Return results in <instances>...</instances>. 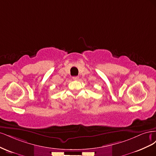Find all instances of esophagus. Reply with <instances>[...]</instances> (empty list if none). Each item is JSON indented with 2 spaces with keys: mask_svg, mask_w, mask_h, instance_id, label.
Wrapping results in <instances>:
<instances>
[{
  "mask_svg": "<svg viewBox=\"0 0 156 156\" xmlns=\"http://www.w3.org/2000/svg\"><path fill=\"white\" fill-rule=\"evenodd\" d=\"M78 79H79V77L78 76H74V77H73V80H74V81H77Z\"/></svg>",
  "mask_w": 156,
  "mask_h": 156,
  "instance_id": "34e87169",
  "label": "esophagus"
}]
</instances>
